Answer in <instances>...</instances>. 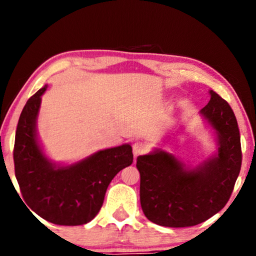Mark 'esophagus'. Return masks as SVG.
I'll list each match as a JSON object with an SVG mask.
<instances>
[{"label": "esophagus", "mask_w": 256, "mask_h": 256, "mask_svg": "<svg viewBox=\"0 0 256 256\" xmlns=\"http://www.w3.org/2000/svg\"><path fill=\"white\" fill-rule=\"evenodd\" d=\"M146 150V146L144 142L136 141V144H133V154H134V156L142 154Z\"/></svg>", "instance_id": "1"}]
</instances>
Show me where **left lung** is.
Instances as JSON below:
<instances>
[{"label":"left lung","mask_w":256,"mask_h":256,"mask_svg":"<svg viewBox=\"0 0 256 256\" xmlns=\"http://www.w3.org/2000/svg\"><path fill=\"white\" fill-rule=\"evenodd\" d=\"M200 110L214 130L216 152L190 167L172 154L154 149L138 156L140 201L144 216L164 227H190L206 222L228 202L242 166L240 136L229 104L210 90Z\"/></svg>","instance_id":"left-lung-1"}]
</instances>
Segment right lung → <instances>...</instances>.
<instances>
[{
    "instance_id": "obj_1",
    "label": "right lung",
    "mask_w": 256,
    "mask_h": 256,
    "mask_svg": "<svg viewBox=\"0 0 256 256\" xmlns=\"http://www.w3.org/2000/svg\"><path fill=\"white\" fill-rule=\"evenodd\" d=\"M46 89L47 86L30 97L21 112L14 150L16 177L24 202L34 214L55 224L79 226L97 216L112 180L133 162L132 146L104 149L71 164L52 162L37 136Z\"/></svg>"
}]
</instances>
